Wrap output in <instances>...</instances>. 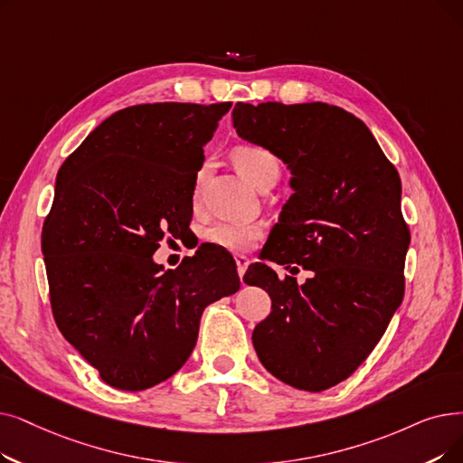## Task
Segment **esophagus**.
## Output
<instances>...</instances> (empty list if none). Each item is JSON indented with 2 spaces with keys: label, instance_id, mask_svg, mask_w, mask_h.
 Returning <instances> with one entry per match:
<instances>
[{
  "label": "esophagus",
  "instance_id": "1",
  "mask_svg": "<svg viewBox=\"0 0 463 463\" xmlns=\"http://www.w3.org/2000/svg\"><path fill=\"white\" fill-rule=\"evenodd\" d=\"M234 260H236V269H238V276H240V279H242V276L246 274V270H248V265H250V259L246 257V255H236L234 257Z\"/></svg>",
  "mask_w": 463,
  "mask_h": 463
}]
</instances>
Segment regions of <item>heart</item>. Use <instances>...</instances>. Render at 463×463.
<instances>
[{
	"label": "heart",
	"instance_id": "obj_1",
	"mask_svg": "<svg viewBox=\"0 0 463 463\" xmlns=\"http://www.w3.org/2000/svg\"><path fill=\"white\" fill-rule=\"evenodd\" d=\"M234 165L251 185L257 189L265 185L270 179L278 182L279 177V160L278 156L260 146H244L236 149ZM204 172L200 170L196 175V194L200 193V184L204 179ZM260 236V229L257 225H240V223H215L204 231L206 242L225 248L229 251H246L250 250Z\"/></svg>",
	"mask_w": 463,
	"mask_h": 463
}]
</instances>
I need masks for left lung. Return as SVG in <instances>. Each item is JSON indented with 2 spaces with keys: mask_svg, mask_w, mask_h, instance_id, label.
I'll use <instances>...</instances> for the list:
<instances>
[{
  "mask_svg": "<svg viewBox=\"0 0 463 463\" xmlns=\"http://www.w3.org/2000/svg\"><path fill=\"white\" fill-rule=\"evenodd\" d=\"M232 123L293 175L267 259L314 272L300 286L263 263L246 272V284L272 300L253 329L255 352L278 380L324 392L364 364L403 300L411 232L399 174L364 120L343 108L238 102Z\"/></svg>",
  "mask_w": 463,
  "mask_h": 463,
  "instance_id": "1",
  "label": "left lung"
}]
</instances>
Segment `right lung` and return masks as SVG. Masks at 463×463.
<instances>
[{
  "label": "right lung",
  "instance_id": "right-lung-1",
  "mask_svg": "<svg viewBox=\"0 0 463 463\" xmlns=\"http://www.w3.org/2000/svg\"><path fill=\"white\" fill-rule=\"evenodd\" d=\"M231 106L125 108L58 170L42 232L52 316L117 390H147L182 369L204 308L240 289L234 260L208 246L174 270L153 260L158 242L189 227L204 146Z\"/></svg>",
  "mask_w": 463,
  "mask_h": 463
}]
</instances>
